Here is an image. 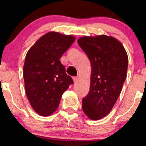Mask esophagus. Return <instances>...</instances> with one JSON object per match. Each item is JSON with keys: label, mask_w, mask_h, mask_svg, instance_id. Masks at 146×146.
Segmentation results:
<instances>
[{"label": "esophagus", "mask_w": 146, "mask_h": 146, "mask_svg": "<svg viewBox=\"0 0 146 146\" xmlns=\"http://www.w3.org/2000/svg\"><path fill=\"white\" fill-rule=\"evenodd\" d=\"M73 82H74L75 83L78 80V77H73Z\"/></svg>", "instance_id": "1"}]
</instances>
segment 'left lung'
Listing matches in <instances>:
<instances>
[{
    "instance_id": "1",
    "label": "left lung",
    "mask_w": 146,
    "mask_h": 146,
    "mask_svg": "<svg viewBox=\"0 0 146 146\" xmlns=\"http://www.w3.org/2000/svg\"><path fill=\"white\" fill-rule=\"evenodd\" d=\"M78 44L91 64L90 91L82 110L91 120H100L113 109L127 76L128 58L121 42L113 36H84Z\"/></svg>"
}]
</instances>
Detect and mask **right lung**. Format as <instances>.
Returning a JSON list of instances; mask_svg holds the SVG:
<instances>
[{"label": "right lung", "instance_id": "obj_1", "mask_svg": "<svg viewBox=\"0 0 146 146\" xmlns=\"http://www.w3.org/2000/svg\"><path fill=\"white\" fill-rule=\"evenodd\" d=\"M75 40L71 35L50 31L29 48L23 78L27 97L38 115L50 116L58 109L62 95L73 83L60 60Z\"/></svg>", "mask_w": 146, "mask_h": 146}]
</instances>
